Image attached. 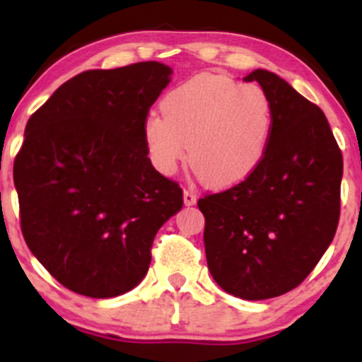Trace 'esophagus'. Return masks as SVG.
<instances>
[{
	"mask_svg": "<svg viewBox=\"0 0 362 362\" xmlns=\"http://www.w3.org/2000/svg\"><path fill=\"white\" fill-rule=\"evenodd\" d=\"M184 202H185V206H194L195 202H197V194H195L192 189H185L184 190Z\"/></svg>",
	"mask_w": 362,
	"mask_h": 362,
	"instance_id": "1",
	"label": "esophagus"
}]
</instances>
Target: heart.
<instances>
[{"mask_svg": "<svg viewBox=\"0 0 362 362\" xmlns=\"http://www.w3.org/2000/svg\"><path fill=\"white\" fill-rule=\"evenodd\" d=\"M143 138L153 167L175 173L185 158L211 185L243 180L259 167L272 131V103L257 83L199 74L165 95Z\"/></svg>", "mask_w": 362, "mask_h": 362, "instance_id": "1", "label": "heart"}]
</instances>
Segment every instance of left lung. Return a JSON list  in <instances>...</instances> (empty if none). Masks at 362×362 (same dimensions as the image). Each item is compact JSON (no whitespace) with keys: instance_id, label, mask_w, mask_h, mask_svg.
Masks as SVG:
<instances>
[{"instance_id":"obj_1","label":"left lung","mask_w":362,"mask_h":362,"mask_svg":"<svg viewBox=\"0 0 362 362\" xmlns=\"http://www.w3.org/2000/svg\"><path fill=\"white\" fill-rule=\"evenodd\" d=\"M272 103L267 149L238 185L199 199L207 267L218 286L250 301L300 286L334 240L344 161L328 120L288 81L255 69Z\"/></svg>"}]
</instances>
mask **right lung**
<instances>
[{"label": "right lung", "mask_w": 362, "mask_h": 362, "mask_svg": "<svg viewBox=\"0 0 362 362\" xmlns=\"http://www.w3.org/2000/svg\"><path fill=\"white\" fill-rule=\"evenodd\" d=\"M156 61L90 69L28 119L13 180L22 233L64 288L115 298L146 276L151 243L184 206L148 158L143 124L172 80Z\"/></svg>", "instance_id": "add662e5"}]
</instances>
